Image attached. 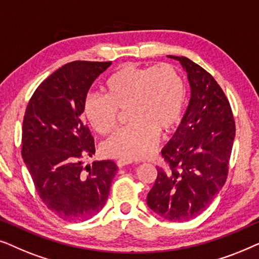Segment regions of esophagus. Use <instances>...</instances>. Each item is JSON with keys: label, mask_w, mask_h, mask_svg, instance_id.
Here are the masks:
<instances>
[{"label": "esophagus", "mask_w": 259, "mask_h": 259, "mask_svg": "<svg viewBox=\"0 0 259 259\" xmlns=\"http://www.w3.org/2000/svg\"><path fill=\"white\" fill-rule=\"evenodd\" d=\"M131 160H127V159H119L118 161H116V165H118V167H122V166H125V165H128V164H131Z\"/></svg>", "instance_id": "esophagus-1"}]
</instances>
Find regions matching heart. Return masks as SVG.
Masks as SVG:
<instances>
[{"label":"heart","instance_id":"b5f03b06","mask_svg":"<svg viewBox=\"0 0 259 259\" xmlns=\"http://www.w3.org/2000/svg\"><path fill=\"white\" fill-rule=\"evenodd\" d=\"M104 91L105 97L86 98L83 116L95 132L105 136L114 130L118 109L128 107L133 125L115 132L102 145L105 155L127 160L150 157L158 132H168L179 122L185 102V84L168 63L120 67L106 79Z\"/></svg>","mask_w":259,"mask_h":259}]
</instances>
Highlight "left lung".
Segmentation results:
<instances>
[{
  "label": "left lung",
  "instance_id": "1",
  "mask_svg": "<svg viewBox=\"0 0 259 259\" xmlns=\"http://www.w3.org/2000/svg\"><path fill=\"white\" fill-rule=\"evenodd\" d=\"M180 62L191 87L189 106L171 140L161 150L167 168L147 194V205L169 222L196 218L226 182L236 126L229 100L210 73L185 56Z\"/></svg>",
  "mask_w": 259,
  "mask_h": 259
}]
</instances>
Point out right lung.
I'll use <instances>...</instances> for the list:
<instances>
[{"label": "right lung", "instance_id": "add662e5", "mask_svg": "<svg viewBox=\"0 0 259 259\" xmlns=\"http://www.w3.org/2000/svg\"><path fill=\"white\" fill-rule=\"evenodd\" d=\"M112 62L74 61L62 66L36 88L22 127V158L42 201L69 222L90 219L107 201L118 167L94 161L83 172L81 158L95 153L83 123V102L94 80Z\"/></svg>", "mask_w": 259, "mask_h": 259}]
</instances>
